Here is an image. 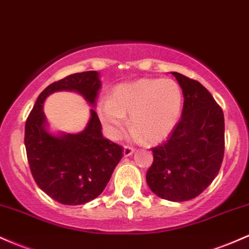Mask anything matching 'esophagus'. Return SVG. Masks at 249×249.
Wrapping results in <instances>:
<instances>
[{
	"mask_svg": "<svg viewBox=\"0 0 249 249\" xmlns=\"http://www.w3.org/2000/svg\"><path fill=\"white\" fill-rule=\"evenodd\" d=\"M134 152H135V149H134V148L124 146V156H125V158H127V156L132 155Z\"/></svg>",
	"mask_w": 249,
	"mask_h": 249,
	"instance_id": "obj_1",
	"label": "esophagus"
}]
</instances>
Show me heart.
<instances>
[{
	"label": "heart",
	"instance_id": "b5f03b06",
	"mask_svg": "<svg viewBox=\"0 0 249 249\" xmlns=\"http://www.w3.org/2000/svg\"><path fill=\"white\" fill-rule=\"evenodd\" d=\"M182 100V90L174 80L146 77L117 86L111 99L100 101L97 115L111 140L121 136L127 124L125 115H130L133 138L159 143L178 124Z\"/></svg>",
	"mask_w": 249,
	"mask_h": 249
}]
</instances>
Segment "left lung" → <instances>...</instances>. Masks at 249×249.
<instances>
[{"label":"left lung","instance_id":"1","mask_svg":"<svg viewBox=\"0 0 249 249\" xmlns=\"http://www.w3.org/2000/svg\"><path fill=\"white\" fill-rule=\"evenodd\" d=\"M182 89L180 121L161 146L152 148L146 180L154 194L173 202L192 200L213 182L225 153V119L211 93L197 81L172 72Z\"/></svg>","mask_w":249,"mask_h":249}]
</instances>
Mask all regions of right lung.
Listing matches in <instances>:
<instances>
[{"mask_svg":"<svg viewBox=\"0 0 249 249\" xmlns=\"http://www.w3.org/2000/svg\"><path fill=\"white\" fill-rule=\"evenodd\" d=\"M100 88L97 71L69 75L38 95L26 121L24 144L33 178L42 191L62 205H85L99 196L122 159V148L103 138L94 109L81 133H50L44 100L55 91H75L94 107Z\"/></svg>","mask_w":249,"mask_h":249,"instance_id":"add662e5","label":"right lung"}]
</instances>
